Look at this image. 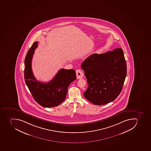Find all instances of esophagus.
Listing matches in <instances>:
<instances>
[{"label": "esophagus", "mask_w": 151, "mask_h": 151, "mask_svg": "<svg viewBox=\"0 0 151 151\" xmlns=\"http://www.w3.org/2000/svg\"><path fill=\"white\" fill-rule=\"evenodd\" d=\"M76 77L77 79H81L84 76V74L83 73L82 71L81 70L78 69L76 70Z\"/></svg>", "instance_id": "obj_1"}]
</instances>
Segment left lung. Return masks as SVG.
I'll return each instance as SVG.
<instances>
[{
  "mask_svg": "<svg viewBox=\"0 0 151 151\" xmlns=\"http://www.w3.org/2000/svg\"><path fill=\"white\" fill-rule=\"evenodd\" d=\"M88 87L84 97L96 105L108 104L119 95L127 75L123 50L94 53L82 63Z\"/></svg>",
  "mask_w": 151,
  "mask_h": 151,
  "instance_id": "obj_1",
  "label": "left lung"
}]
</instances>
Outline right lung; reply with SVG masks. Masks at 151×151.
Instances as JSON below:
<instances>
[{
    "label": "right lung",
    "mask_w": 151,
    "mask_h": 151,
    "mask_svg": "<svg viewBox=\"0 0 151 151\" xmlns=\"http://www.w3.org/2000/svg\"><path fill=\"white\" fill-rule=\"evenodd\" d=\"M38 47V42H33L24 61V79L26 84L38 104L46 108L59 105L66 98L69 85L76 79L74 69H61L48 83L41 82L34 77L32 69V58Z\"/></svg>",
    "instance_id": "right-lung-1"
}]
</instances>
